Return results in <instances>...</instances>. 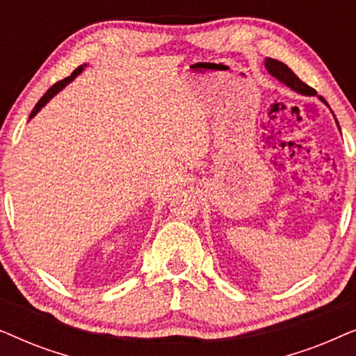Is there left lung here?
Masks as SVG:
<instances>
[{
	"label": "left lung",
	"instance_id": "left-lung-1",
	"mask_svg": "<svg viewBox=\"0 0 356 356\" xmlns=\"http://www.w3.org/2000/svg\"><path fill=\"white\" fill-rule=\"evenodd\" d=\"M264 65H266V70L269 71L270 74L275 77V79H279L280 82H284L286 87H290V89H293L295 92H298V94L318 95V94H316V90L313 89V87H309L308 84H305L303 81H300V77L296 76L295 72L291 71L289 66L284 65V63H282V61H277V60H274V58H266ZM319 100H323L324 104L327 105V102H325L323 97H319ZM335 123H337V126H339V121L337 120H335Z\"/></svg>",
	"mask_w": 356,
	"mask_h": 356
}]
</instances>
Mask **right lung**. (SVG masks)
Listing matches in <instances>:
<instances>
[{
    "instance_id": "1",
    "label": "right lung",
    "mask_w": 356,
    "mask_h": 356,
    "mask_svg": "<svg viewBox=\"0 0 356 356\" xmlns=\"http://www.w3.org/2000/svg\"><path fill=\"white\" fill-rule=\"evenodd\" d=\"M84 66H86V65H84ZM84 66H79V67H76V70L72 71V74H71V76H67L66 79H63V81H58L56 84H53V86L50 87V89L47 90V94L43 95L40 100L37 102V105L33 106L32 113H31V116H29V118H33V116H35V115L38 113V111H40V110L43 108V106H45V105L48 104V102H50V99H53V97H55V95L58 94V92H60V90L63 89V87H65L66 84H70V82H71L72 79H74L76 76H79L81 72H82V70H84Z\"/></svg>"
}]
</instances>
